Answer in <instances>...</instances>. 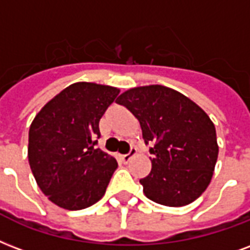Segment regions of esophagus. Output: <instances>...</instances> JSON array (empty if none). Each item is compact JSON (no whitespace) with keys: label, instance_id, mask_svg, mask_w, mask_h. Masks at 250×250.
Returning a JSON list of instances; mask_svg holds the SVG:
<instances>
[{"label":"esophagus","instance_id":"34e87169","mask_svg":"<svg viewBox=\"0 0 250 250\" xmlns=\"http://www.w3.org/2000/svg\"><path fill=\"white\" fill-rule=\"evenodd\" d=\"M136 153H138V149H136V148H133V146H132V148L129 149V152L127 153V155L122 156V161H123L125 164H127L129 160L132 159L133 156H136Z\"/></svg>","mask_w":250,"mask_h":250}]
</instances>
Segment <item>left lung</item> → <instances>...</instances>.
Wrapping results in <instances>:
<instances>
[{
    "instance_id": "8db88e82",
    "label": "left lung",
    "mask_w": 250,
    "mask_h": 250,
    "mask_svg": "<svg viewBox=\"0 0 250 250\" xmlns=\"http://www.w3.org/2000/svg\"><path fill=\"white\" fill-rule=\"evenodd\" d=\"M117 104L138 119L146 144H153L152 169L140 180L146 197L169 207H182L201 197L219 153L208 115L186 95L163 85L128 89Z\"/></svg>"
}]
</instances>
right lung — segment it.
<instances>
[{"instance_id": "obj_1", "label": "right lung", "mask_w": 250, "mask_h": 250, "mask_svg": "<svg viewBox=\"0 0 250 250\" xmlns=\"http://www.w3.org/2000/svg\"><path fill=\"white\" fill-rule=\"evenodd\" d=\"M119 89L76 83L43 106L28 131V163L52 203L70 211L90 207L106 193L117 160L95 149L100 119Z\"/></svg>"}]
</instances>
